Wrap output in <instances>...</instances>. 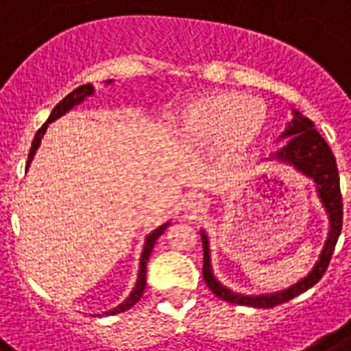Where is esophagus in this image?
I'll return each instance as SVG.
<instances>
[{
  "label": "esophagus",
  "mask_w": 351,
  "mask_h": 351,
  "mask_svg": "<svg viewBox=\"0 0 351 351\" xmlns=\"http://www.w3.org/2000/svg\"><path fill=\"white\" fill-rule=\"evenodd\" d=\"M187 207H189L193 213H202V210H205L209 207V198H205L204 195H193L189 198Z\"/></svg>",
  "instance_id": "obj_1"
}]
</instances>
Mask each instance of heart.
<instances>
[{"mask_svg":"<svg viewBox=\"0 0 351 351\" xmlns=\"http://www.w3.org/2000/svg\"><path fill=\"white\" fill-rule=\"evenodd\" d=\"M269 111L261 101L236 92H210L185 102L176 121L178 141L191 147L218 142L221 155L240 160L263 136Z\"/></svg>","mask_w":351,"mask_h":351,"instance_id":"1","label":"heart"}]
</instances>
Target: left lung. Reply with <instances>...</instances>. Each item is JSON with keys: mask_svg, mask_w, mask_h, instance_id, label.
Segmentation results:
<instances>
[{"mask_svg": "<svg viewBox=\"0 0 351 351\" xmlns=\"http://www.w3.org/2000/svg\"><path fill=\"white\" fill-rule=\"evenodd\" d=\"M287 141L274 151L269 158H263L261 162H276L283 166L292 167L294 171L301 173L304 178L314 182L317 198L323 205L324 213L328 216V234L323 243V249L319 252V258L315 259L314 267L308 270V274L292 283L290 287L278 292H269V294H241L234 292L229 287H225L220 279L215 276L213 270V259H210V243L209 236L205 229L200 230L202 243H204V279L210 292L216 298L223 299L227 303L243 304V306H252V308H272L276 304L285 303L294 299L310 287H314L319 279L323 278L324 270L328 267L330 258L333 254L337 238L341 234L343 227V200H341V187H339V173L335 156L324 138L319 135L315 130L314 122L308 117L299 113L298 110H292V121L287 122L285 130L278 136V142Z\"/></svg>", "mask_w": 351, "mask_h": 351, "instance_id": "obj_1", "label": "left lung"}]
</instances>
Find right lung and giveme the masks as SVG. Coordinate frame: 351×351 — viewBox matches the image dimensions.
Wrapping results in <instances>:
<instances>
[{
    "instance_id": "right-lung-1",
    "label": "right lung",
    "mask_w": 351,
    "mask_h": 351,
    "mask_svg": "<svg viewBox=\"0 0 351 351\" xmlns=\"http://www.w3.org/2000/svg\"><path fill=\"white\" fill-rule=\"evenodd\" d=\"M106 86H113V79H108V81H104V88ZM93 93H95V88H93V84H82V86L75 88L72 93H68V95L64 97V99H62V101L59 102L56 108H53L52 113H50V117H48V121L45 122L41 128H39V131H37L36 136H34L32 147H30V153H28L27 171H28V167H30V162H32L34 156H36L37 149H39V146H41V141H43V136H45V133H47L48 124H52V122L57 121L59 117L66 115L68 111L73 110V108L79 106V104H82V102L86 101L88 97H92ZM169 225H171V221H166V223L160 225V227H156L155 230H151L149 234L146 236V240H144V247H142L141 263H138L136 283H135V287H133V290H131V294L128 295V298L124 299V301H122L119 306H115V308H111V310H108V312H102V314H97V315H115V314H121V312H126V310H130L131 306H133V304H135L136 301L142 298V294H144V289H146L147 259H149L151 250H153V247H155L156 240H158V238L164 234V230H166Z\"/></svg>"
}]
</instances>
